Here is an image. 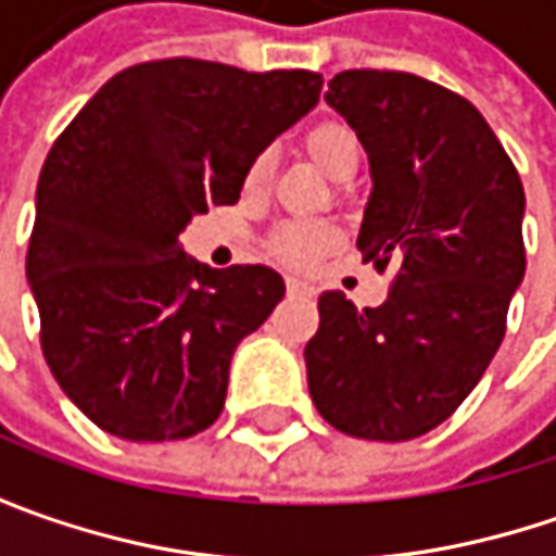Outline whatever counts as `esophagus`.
<instances>
[{
  "mask_svg": "<svg viewBox=\"0 0 556 556\" xmlns=\"http://www.w3.org/2000/svg\"><path fill=\"white\" fill-rule=\"evenodd\" d=\"M288 293L290 296H312V288L300 278H288Z\"/></svg>",
  "mask_w": 556,
  "mask_h": 556,
  "instance_id": "34e87169",
  "label": "esophagus"
}]
</instances>
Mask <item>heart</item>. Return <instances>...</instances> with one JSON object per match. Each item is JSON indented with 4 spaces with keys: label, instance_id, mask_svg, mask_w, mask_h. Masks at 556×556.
I'll return each instance as SVG.
<instances>
[{
    "label": "heart",
    "instance_id": "b5f03b06",
    "mask_svg": "<svg viewBox=\"0 0 556 556\" xmlns=\"http://www.w3.org/2000/svg\"><path fill=\"white\" fill-rule=\"evenodd\" d=\"M303 148L312 161L318 163L333 182H350L358 173L362 163V141L355 136L353 126L340 123V119H325L315 123L309 132L303 136ZM271 166L275 157L271 151H260L244 173V185L250 191L263 188L271 179ZM333 235L328 225L318 223H288L271 231L268 238V250L271 256H278L288 266H309L312 260H318L328 247H331Z\"/></svg>",
    "mask_w": 556,
    "mask_h": 556
}]
</instances>
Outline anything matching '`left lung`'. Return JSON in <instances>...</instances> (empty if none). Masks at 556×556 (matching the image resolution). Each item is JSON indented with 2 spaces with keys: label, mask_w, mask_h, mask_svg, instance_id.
<instances>
[{
  "label": "left lung",
  "mask_w": 556,
  "mask_h": 556,
  "mask_svg": "<svg viewBox=\"0 0 556 556\" xmlns=\"http://www.w3.org/2000/svg\"><path fill=\"white\" fill-rule=\"evenodd\" d=\"M325 101L371 163L355 247L395 281L377 309L318 296L309 393L340 433L405 442L455 415L502 346L526 271L523 182L480 111L424 76L343 71Z\"/></svg>",
  "instance_id": "8db88e82"
}]
</instances>
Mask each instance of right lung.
I'll return each instance as SVG.
<instances>
[{
  "instance_id": "add662e5",
  "label": "right lung",
  "mask_w": 556,
  "mask_h": 556,
  "mask_svg": "<svg viewBox=\"0 0 556 556\" xmlns=\"http://www.w3.org/2000/svg\"><path fill=\"white\" fill-rule=\"evenodd\" d=\"M321 83L144 61L111 76L52 144L27 281L54 380L104 433L166 442L219 417L231 355L281 303L285 278L203 266L179 235L241 198L250 161L309 114Z\"/></svg>"
}]
</instances>
